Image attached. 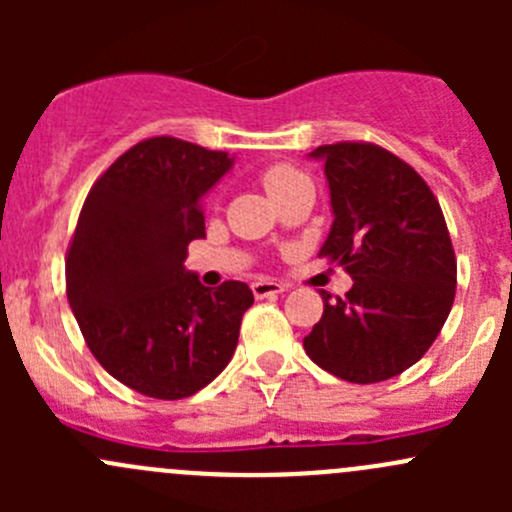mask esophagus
<instances>
[{"label":"esophagus","mask_w":512,"mask_h":512,"mask_svg":"<svg viewBox=\"0 0 512 512\" xmlns=\"http://www.w3.org/2000/svg\"><path fill=\"white\" fill-rule=\"evenodd\" d=\"M285 285L275 280H257L252 282V292H255L257 299H265V297H275V294L285 292Z\"/></svg>","instance_id":"34e87169"}]
</instances>
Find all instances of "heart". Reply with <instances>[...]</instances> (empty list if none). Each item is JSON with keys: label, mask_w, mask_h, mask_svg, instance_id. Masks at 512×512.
Masks as SVG:
<instances>
[{"label": "heart", "mask_w": 512, "mask_h": 512, "mask_svg": "<svg viewBox=\"0 0 512 512\" xmlns=\"http://www.w3.org/2000/svg\"><path fill=\"white\" fill-rule=\"evenodd\" d=\"M299 178H302V175L294 168H287V165H272V168H267L265 173H262V185H265V190L270 193V198H275L280 190H285L287 185H292L294 180Z\"/></svg>", "instance_id": "obj_1"}]
</instances>
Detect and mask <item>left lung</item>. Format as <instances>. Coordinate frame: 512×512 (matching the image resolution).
<instances>
[{"label":"left lung","mask_w":512,"mask_h":512,"mask_svg":"<svg viewBox=\"0 0 512 512\" xmlns=\"http://www.w3.org/2000/svg\"><path fill=\"white\" fill-rule=\"evenodd\" d=\"M332 227L319 255L347 267V297L324 299L304 352L329 374L376 384L414 366L446 324L456 255L441 205L411 165L371 143L319 146Z\"/></svg>","instance_id":"obj_1"}]
</instances>
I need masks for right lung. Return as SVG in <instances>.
<instances>
[{"instance_id": "1", "label": "right lung", "mask_w": 512, "mask_h": 512, "mask_svg": "<svg viewBox=\"0 0 512 512\" xmlns=\"http://www.w3.org/2000/svg\"><path fill=\"white\" fill-rule=\"evenodd\" d=\"M235 156L178 138H148L91 188L66 260V294L98 364L153 399H185L230 364L245 282L218 289L185 270L205 237L203 200Z\"/></svg>"}]
</instances>
